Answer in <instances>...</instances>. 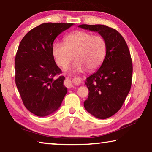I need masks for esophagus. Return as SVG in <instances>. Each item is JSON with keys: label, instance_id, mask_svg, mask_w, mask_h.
Masks as SVG:
<instances>
[{"label": "esophagus", "instance_id": "34e87169", "mask_svg": "<svg viewBox=\"0 0 152 152\" xmlns=\"http://www.w3.org/2000/svg\"><path fill=\"white\" fill-rule=\"evenodd\" d=\"M66 87H68V88H72V87H74L73 85L72 84V83H71V81L70 79L67 78V81H66Z\"/></svg>", "mask_w": 152, "mask_h": 152}]
</instances>
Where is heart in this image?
<instances>
[{"label": "heart", "instance_id": "1", "mask_svg": "<svg viewBox=\"0 0 152 152\" xmlns=\"http://www.w3.org/2000/svg\"><path fill=\"white\" fill-rule=\"evenodd\" d=\"M65 43L56 42L52 53L56 63L65 69L73 60L76 61L69 69L71 73H79L87 69L93 71L102 65L106 55L105 40L99 35L86 31H77L64 39Z\"/></svg>", "mask_w": 152, "mask_h": 152}]
</instances>
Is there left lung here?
Instances as JSON below:
<instances>
[{"mask_svg":"<svg viewBox=\"0 0 152 152\" xmlns=\"http://www.w3.org/2000/svg\"><path fill=\"white\" fill-rule=\"evenodd\" d=\"M79 27L97 32L104 38L106 55L99 69L86 79L88 98L84 107L92 115L107 119L120 110L132 86L133 66L126 41L115 29L103 25Z\"/></svg>","mask_w":152,"mask_h":152,"instance_id":"8db88e82","label":"left lung"}]
</instances>
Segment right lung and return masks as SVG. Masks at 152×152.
<instances>
[{
    "instance_id": "obj_1",
    "label": "right lung",
    "mask_w": 152,
    "mask_h": 152,
    "mask_svg": "<svg viewBox=\"0 0 152 152\" xmlns=\"http://www.w3.org/2000/svg\"><path fill=\"white\" fill-rule=\"evenodd\" d=\"M73 23H46L36 26L21 40L15 57V83L25 107L45 117L60 107L67 92L65 77L52 53L55 39Z\"/></svg>"
}]
</instances>
